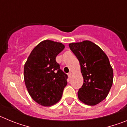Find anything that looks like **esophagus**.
<instances>
[{"label": "esophagus", "instance_id": "esophagus-1", "mask_svg": "<svg viewBox=\"0 0 127 127\" xmlns=\"http://www.w3.org/2000/svg\"><path fill=\"white\" fill-rule=\"evenodd\" d=\"M71 76H72L71 72H69V73H68V77H69V78H70V77H71Z\"/></svg>", "mask_w": 127, "mask_h": 127}]
</instances>
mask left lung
Returning <instances> with one entry per match:
<instances>
[{
    "label": "left lung",
    "mask_w": 127,
    "mask_h": 127,
    "mask_svg": "<svg viewBox=\"0 0 127 127\" xmlns=\"http://www.w3.org/2000/svg\"><path fill=\"white\" fill-rule=\"evenodd\" d=\"M69 48L79 62L83 85L77 92L81 102L95 105L108 95L113 82V70L106 54L90 41L72 42Z\"/></svg>",
    "instance_id": "left-lung-1"
}]
</instances>
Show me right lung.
Segmentation results:
<instances>
[{
    "label": "right lung",
    "instance_id": "right-lung-1",
    "mask_svg": "<svg viewBox=\"0 0 127 127\" xmlns=\"http://www.w3.org/2000/svg\"><path fill=\"white\" fill-rule=\"evenodd\" d=\"M65 48L61 42L44 40L35 47L24 65V81L29 95L37 104L51 106L62 98L67 75L56 57Z\"/></svg>",
    "mask_w": 127,
    "mask_h": 127
}]
</instances>
